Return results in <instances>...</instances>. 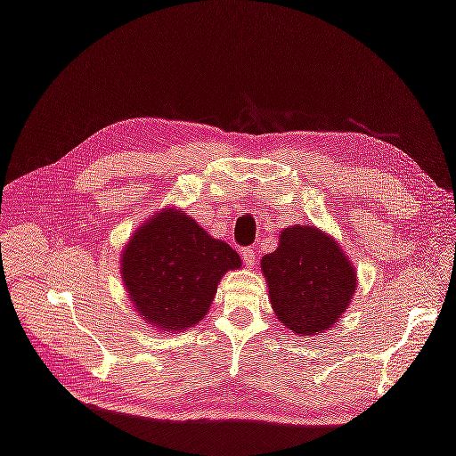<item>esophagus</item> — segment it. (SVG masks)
Masks as SVG:
<instances>
[{
  "label": "esophagus",
  "instance_id": "1",
  "mask_svg": "<svg viewBox=\"0 0 456 456\" xmlns=\"http://www.w3.org/2000/svg\"><path fill=\"white\" fill-rule=\"evenodd\" d=\"M241 257H243L245 267H251V265L256 264V249H254V248H245V249H241Z\"/></svg>",
  "mask_w": 456,
  "mask_h": 456
}]
</instances>
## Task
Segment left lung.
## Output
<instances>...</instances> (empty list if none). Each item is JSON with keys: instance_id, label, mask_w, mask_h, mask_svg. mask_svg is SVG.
I'll list each match as a JSON object with an SVG mask.
<instances>
[{"instance_id": "obj_1", "label": "left lung", "mask_w": 456, "mask_h": 456, "mask_svg": "<svg viewBox=\"0 0 456 456\" xmlns=\"http://www.w3.org/2000/svg\"><path fill=\"white\" fill-rule=\"evenodd\" d=\"M276 316L298 337L335 324L355 294L357 276L343 249L310 225L281 231L276 251L262 257Z\"/></svg>"}]
</instances>
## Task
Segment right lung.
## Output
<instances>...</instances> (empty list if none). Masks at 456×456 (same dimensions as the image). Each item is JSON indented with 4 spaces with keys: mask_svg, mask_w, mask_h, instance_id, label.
I'll return each instance as SVG.
<instances>
[{
    "mask_svg": "<svg viewBox=\"0 0 456 456\" xmlns=\"http://www.w3.org/2000/svg\"><path fill=\"white\" fill-rule=\"evenodd\" d=\"M241 265L233 248L183 211H164L134 233L121 256L129 298L160 330H184L207 314L216 284Z\"/></svg>",
    "mask_w": 456,
    "mask_h": 456,
    "instance_id": "1",
    "label": "right lung"
}]
</instances>
